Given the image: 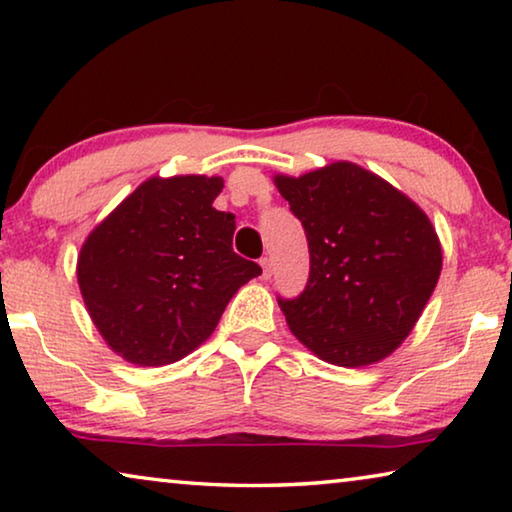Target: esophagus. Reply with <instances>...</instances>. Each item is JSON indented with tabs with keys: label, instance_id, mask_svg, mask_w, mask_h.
Instances as JSON below:
<instances>
[{
	"label": "esophagus",
	"instance_id": "34e87169",
	"mask_svg": "<svg viewBox=\"0 0 512 512\" xmlns=\"http://www.w3.org/2000/svg\"><path fill=\"white\" fill-rule=\"evenodd\" d=\"M259 264H262V277H264V280H271V275H273L271 257H262V259H259Z\"/></svg>",
	"mask_w": 512,
	"mask_h": 512
}]
</instances>
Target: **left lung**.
<instances>
[{
  "label": "left lung",
  "mask_w": 512,
  "mask_h": 512,
  "mask_svg": "<svg viewBox=\"0 0 512 512\" xmlns=\"http://www.w3.org/2000/svg\"><path fill=\"white\" fill-rule=\"evenodd\" d=\"M275 185L309 246L305 289L277 296L291 332L336 366L388 357L420 318L443 266L427 214L352 162L277 176Z\"/></svg>",
  "instance_id": "8db88e82"
}]
</instances>
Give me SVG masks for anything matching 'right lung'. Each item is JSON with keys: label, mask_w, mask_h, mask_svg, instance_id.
<instances>
[{"label": "right lung", "mask_w": 512, "mask_h": 512, "mask_svg": "<svg viewBox=\"0 0 512 512\" xmlns=\"http://www.w3.org/2000/svg\"><path fill=\"white\" fill-rule=\"evenodd\" d=\"M221 178H151L92 230L79 287L112 350L164 366L198 348L262 266L232 250L235 214L214 210Z\"/></svg>", "instance_id": "add662e5"}]
</instances>
